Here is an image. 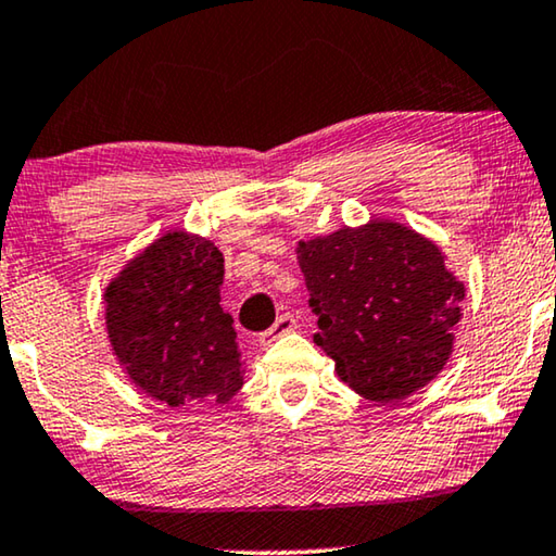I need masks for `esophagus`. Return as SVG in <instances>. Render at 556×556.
I'll return each instance as SVG.
<instances>
[{
  "label": "esophagus",
  "instance_id": "1",
  "mask_svg": "<svg viewBox=\"0 0 556 556\" xmlns=\"http://www.w3.org/2000/svg\"><path fill=\"white\" fill-rule=\"evenodd\" d=\"M295 326H299V318H295L293 314H283V316H278V321L270 326L268 331H263L261 333V344L263 346H270L273 341L276 339H280V337H286V333H291Z\"/></svg>",
  "mask_w": 556,
  "mask_h": 556
}]
</instances>
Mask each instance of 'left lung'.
Wrapping results in <instances>:
<instances>
[{
  "label": "left lung",
  "instance_id": "1",
  "mask_svg": "<svg viewBox=\"0 0 556 556\" xmlns=\"http://www.w3.org/2000/svg\"><path fill=\"white\" fill-rule=\"evenodd\" d=\"M314 341L367 400L394 402L428 384L453 349L466 288L430 240L375 219L299 242Z\"/></svg>",
  "mask_w": 556,
  "mask_h": 556
}]
</instances>
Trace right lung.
I'll return each instance as SVG.
<instances>
[{"mask_svg": "<svg viewBox=\"0 0 556 556\" xmlns=\"http://www.w3.org/2000/svg\"><path fill=\"white\" fill-rule=\"evenodd\" d=\"M225 257L210 240L166 232L105 291V326L136 387L166 405L227 402L245 369L219 306Z\"/></svg>", "mask_w": 556, "mask_h": 556, "instance_id": "1", "label": "right lung"}]
</instances>
